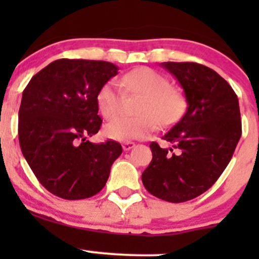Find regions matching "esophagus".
Instances as JSON below:
<instances>
[{"label": "esophagus", "instance_id": "1", "mask_svg": "<svg viewBox=\"0 0 259 259\" xmlns=\"http://www.w3.org/2000/svg\"><path fill=\"white\" fill-rule=\"evenodd\" d=\"M134 146H135V144L133 142H126L122 144V149H124V151H127V150H130V149L134 148Z\"/></svg>", "mask_w": 259, "mask_h": 259}]
</instances>
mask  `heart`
I'll list each match as a JSON object with an SVG mask.
<instances>
[{
    "label": "heart",
    "instance_id": "1",
    "mask_svg": "<svg viewBox=\"0 0 259 259\" xmlns=\"http://www.w3.org/2000/svg\"><path fill=\"white\" fill-rule=\"evenodd\" d=\"M121 86L127 95L143 96L138 114L142 116H117L121 109L124 94L115 81H109L98 94V106L106 119L104 133L108 138L119 142L143 139L156 129V121L168 125L178 120L184 113V96L170 85L164 75L150 67H138L121 77Z\"/></svg>",
    "mask_w": 259,
    "mask_h": 259
}]
</instances>
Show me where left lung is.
<instances>
[{
  "instance_id": "left-lung-1",
  "label": "left lung",
  "mask_w": 259,
  "mask_h": 259,
  "mask_svg": "<svg viewBox=\"0 0 259 259\" xmlns=\"http://www.w3.org/2000/svg\"><path fill=\"white\" fill-rule=\"evenodd\" d=\"M161 66L182 85L188 109L163 137L173 148L150 144L153 159L142 180L154 197L182 203L207 192L227 168L241 139V111L234 90L214 70L197 62Z\"/></svg>"
}]
</instances>
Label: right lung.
<instances>
[{"label": "right lung", "mask_w": 259, "mask_h": 259, "mask_svg": "<svg viewBox=\"0 0 259 259\" xmlns=\"http://www.w3.org/2000/svg\"><path fill=\"white\" fill-rule=\"evenodd\" d=\"M117 70L108 61L60 59L38 71L23 90L21 151L38 182L56 197L79 200L98 194L122 153L115 140H88L103 122L99 91Z\"/></svg>", "instance_id": "add662e5"}]
</instances>
